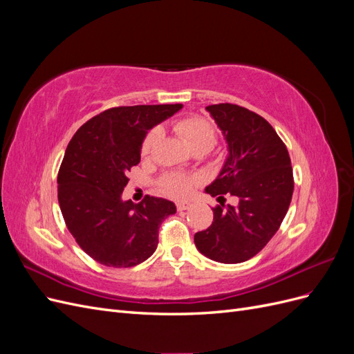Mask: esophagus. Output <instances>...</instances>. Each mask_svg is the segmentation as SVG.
<instances>
[{
  "instance_id": "esophagus-1",
  "label": "esophagus",
  "mask_w": 354,
  "mask_h": 354,
  "mask_svg": "<svg viewBox=\"0 0 354 354\" xmlns=\"http://www.w3.org/2000/svg\"><path fill=\"white\" fill-rule=\"evenodd\" d=\"M189 207H190L189 202H178V203H177V209H178V211H185V209H187Z\"/></svg>"
}]
</instances>
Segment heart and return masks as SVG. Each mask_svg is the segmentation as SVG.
I'll return each instance as SVG.
<instances>
[{"label": "heart", "mask_w": 354, "mask_h": 354, "mask_svg": "<svg viewBox=\"0 0 354 354\" xmlns=\"http://www.w3.org/2000/svg\"><path fill=\"white\" fill-rule=\"evenodd\" d=\"M176 130L186 138V142L190 145V147L194 149V151L208 152L217 142L216 128L201 116L185 118V120H181L176 124ZM160 137H162V130L158 127L149 131L142 146L143 156H149L153 152V149L160 140ZM195 183H196V178L180 174V173H171L160 178V187H162L164 194L177 199H183L189 196Z\"/></svg>", "instance_id": "1"}]
</instances>
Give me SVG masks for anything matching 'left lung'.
<instances>
[{
  "mask_svg": "<svg viewBox=\"0 0 354 354\" xmlns=\"http://www.w3.org/2000/svg\"><path fill=\"white\" fill-rule=\"evenodd\" d=\"M221 130L229 155L205 192L217 196L214 221L195 234L208 259L236 264L252 259L281 227L292 199L294 177L285 143L263 116L232 103L207 106ZM224 194L238 206H224Z\"/></svg>",
  "mask_w": 354,
  "mask_h": 354,
  "instance_id": "obj_1",
  "label": "left lung"
}]
</instances>
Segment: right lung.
I'll return each instance as SVG.
<instances>
[{"mask_svg":"<svg viewBox=\"0 0 354 354\" xmlns=\"http://www.w3.org/2000/svg\"><path fill=\"white\" fill-rule=\"evenodd\" d=\"M183 104L120 106L85 122L69 142L57 176V198L68 230L93 260L133 267L158 246L159 226L174 202L146 196L122 199L127 171L140 162L147 131Z\"/></svg>","mask_w":354,"mask_h":354,"instance_id":"1","label":"right lung"}]
</instances>
